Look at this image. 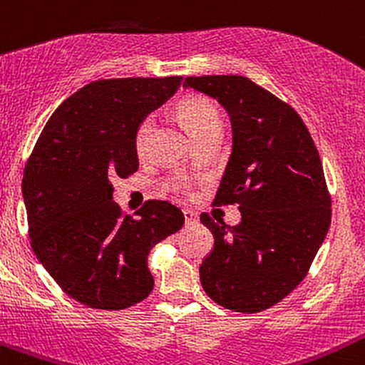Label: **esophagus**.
<instances>
[{
    "label": "esophagus",
    "mask_w": 365,
    "mask_h": 365,
    "mask_svg": "<svg viewBox=\"0 0 365 365\" xmlns=\"http://www.w3.org/2000/svg\"><path fill=\"white\" fill-rule=\"evenodd\" d=\"M183 218H185V223L187 225H189V223H195L197 222V213H195V211H192V210H183Z\"/></svg>",
    "instance_id": "34e87169"
}]
</instances>
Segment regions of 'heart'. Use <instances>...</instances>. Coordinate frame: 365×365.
<instances>
[{"label": "heart", "mask_w": 365, "mask_h": 365, "mask_svg": "<svg viewBox=\"0 0 365 365\" xmlns=\"http://www.w3.org/2000/svg\"><path fill=\"white\" fill-rule=\"evenodd\" d=\"M178 115L182 119V123L185 124V128L189 130V133L194 137V140L201 138L202 135L210 133V131L220 130V114L216 110V107L210 100L199 98V97H190L183 100L178 107ZM152 118L143 119L140 123L137 135H135V147H137V152L140 155L145 154L147 145H149L150 133H152ZM171 185L175 189L183 190L187 189V180L185 178H176L171 182Z\"/></svg>", "instance_id": "heart-1"}]
</instances>
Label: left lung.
<instances>
[{
	"label": "left lung",
	"mask_w": 365,
	"mask_h": 365,
	"mask_svg": "<svg viewBox=\"0 0 365 365\" xmlns=\"http://www.w3.org/2000/svg\"><path fill=\"white\" fill-rule=\"evenodd\" d=\"M183 88L218 100L232 124V154L215 204H239L241 222L201 215L215 246L199 267L218 305L256 314L305 279L331 225L317 147L293 107L244 76H189Z\"/></svg>",
	"instance_id": "obj_1"
}]
</instances>
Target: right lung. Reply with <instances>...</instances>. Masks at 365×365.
I'll use <instances>...</instances> for the list:
<instances>
[{
	"label": "right lung",
	"mask_w": 365,
	"mask_h": 365,
	"mask_svg": "<svg viewBox=\"0 0 365 365\" xmlns=\"http://www.w3.org/2000/svg\"><path fill=\"white\" fill-rule=\"evenodd\" d=\"M173 78L102 79L63 100L39 135L22 178L31 246L76 302L123 310L150 294L147 256L178 232L183 215L147 201L121 215L110 180L138 170L140 123L180 88Z\"/></svg>",
	"instance_id": "1"
}]
</instances>
